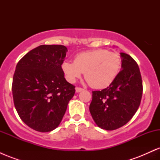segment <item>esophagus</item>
<instances>
[{
  "label": "esophagus",
  "instance_id": "esophagus-1",
  "mask_svg": "<svg viewBox=\"0 0 160 160\" xmlns=\"http://www.w3.org/2000/svg\"><path fill=\"white\" fill-rule=\"evenodd\" d=\"M76 92H81L83 90V89H82V88H80V87H76Z\"/></svg>",
  "mask_w": 160,
  "mask_h": 160
}]
</instances>
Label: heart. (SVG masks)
Here are the masks:
<instances>
[{"label": "heart", "instance_id": "heart-1", "mask_svg": "<svg viewBox=\"0 0 160 160\" xmlns=\"http://www.w3.org/2000/svg\"><path fill=\"white\" fill-rule=\"evenodd\" d=\"M121 63L119 53L101 49L79 53L74 62H64L62 68L69 82H74L84 73L90 86L95 89H104L118 76Z\"/></svg>", "mask_w": 160, "mask_h": 160}]
</instances>
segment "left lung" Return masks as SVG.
Returning <instances> with one entry per match:
<instances>
[{"label": "left lung", "mask_w": 160, "mask_h": 160, "mask_svg": "<svg viewBox=\"0 0 160 160\" xmlns=\"http://www.w3.org/2000/svg\"><path fill=\"white\" fill-rule=\"evenodd\" d=\"M122 70L109 86L92 92L89 111L98 127L114 130L132 118L140 106L143 92L142 79L137 62L121 52Z\"/></svg>", "instance_id": "left-lung-1"}]
</instances>
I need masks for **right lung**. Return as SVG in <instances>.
Segmentation results:
<instances>
[{"label": "right lung", "instance_id": "obj_1", "mask_svg": "<svg viewBox=\"0 0 160 160\" xmlns=\"http://www.w3.org/2000/svg\"><path fill=\"white\" fill-rule=\"evenodd\" d=\"M67 47L40 45L19 60L12 78L14 105L21 120L40 132L60 124L75 86L65 78L62 65Z\"/></svg>", "mask_w": 160, "mask_h": 160}]
</instances>
